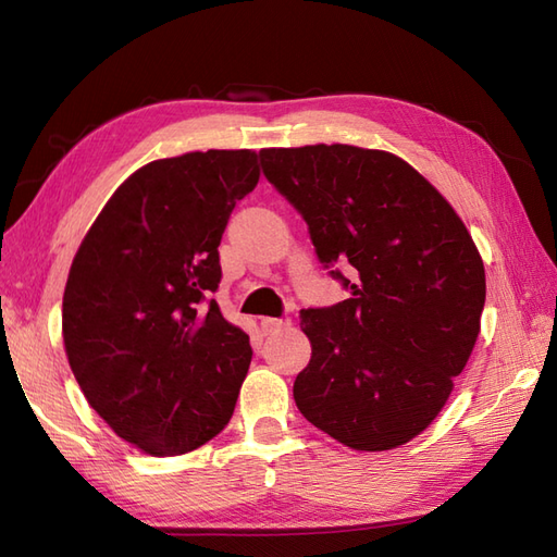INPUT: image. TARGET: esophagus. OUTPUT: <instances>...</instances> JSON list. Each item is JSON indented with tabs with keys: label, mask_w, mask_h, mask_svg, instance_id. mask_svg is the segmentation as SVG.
Segmentation results:
<instances>
[{
	"label": "esophagus",
	"mask_w": 557,
	"mask_h": 557,
	"mask_svg": "<svg viewBox=\"0 0 557 557\" xmlns=\"http://www.w3.org/2000/svg\"><path fill=\"white\" fill-rule=\"evenodd\" d=\"M290 321H283V319H274V317H264L262 321H260V325H262V333L264 335H271V333H276V331H281V329H286Z\"/></svg>",
	"instance_id": "esophagus-1"
}]
</instances>
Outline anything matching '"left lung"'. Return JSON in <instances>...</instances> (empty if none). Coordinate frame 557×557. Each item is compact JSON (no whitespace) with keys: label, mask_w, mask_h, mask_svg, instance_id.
Masks as SVG:
<instances>
[{"label":"left lung","mask_w":557,"mask_h":557,"mask_svg":"<svg viewBox=\"0 0 557 557\" xmlns=\"http://www.w3.org/2000/svg\"><path fill=\"white\" fill-rule=\"evenodd\" d=\"M267 180L305 216L319 262L349 263V297L302 309L311 343L293 397L311 425L357 451L411 442L480 335L484 264L456 210L409 162L347 144L262 148Z\"/></svg>","instance_id":"1"}]
</instances>
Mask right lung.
Listing matches in <instances>:
<instances>
[{
	"label": "right lung",
	"mask_w": 557,
	"mask_h": 557,
	"mask_svg": "<svg viewBox=\"0 0 557 557\" xmlns=\"http://www.w3.org/2000/svg\"><path fill=\"white\" fill-rule=\"evenodd\" d=\"M257 182L248 148L153 160L79 243L63 293L67 363L91 409L151 456L194 451L234 416L250 337L210 295L228 216Z\"/></svg>",
	"instance_id": "1"
}]
</instances>
